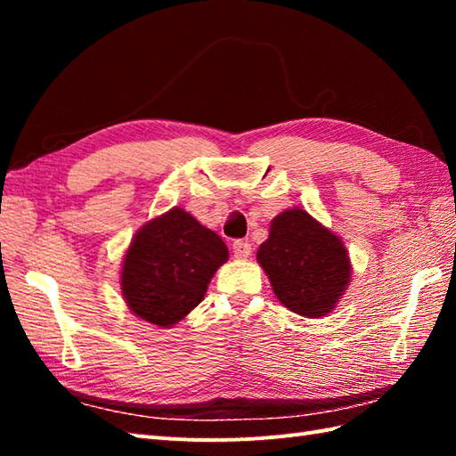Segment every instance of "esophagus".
<instances>
[{"label":"esophagus","mask_w":456,"mask_h":456,"mask_svg":"<svg viewBox=\"0 0 456 456\" xmlns=\"http://www.w3.org/2000/svg\"><path fill=\"white\" fill-rule=\"evenodd\" d=\"M250 243L248 240H235L233 243V255L237 256V258H247V256H250Z\"/></svg>","instance_id":"1"}]
</instances>
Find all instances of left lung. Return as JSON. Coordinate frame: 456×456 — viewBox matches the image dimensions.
I'll return each mask as SVG.
<instances>
[{"label":"left lung","mask_w":456,"mask_h":456,"mask_svg":"<svg viewBox=\"0 0 456 456\" xmlns=\"http://www.w3.org/2000/svg\"><path fill=\"white\" fill-rule=\"evenodd\" d=\"M256 260L280 302L305 317L331 312L353 273L343 240L299 208L273 219Z\"/></svg>","instance_id":"left-lung-1"}]
</instances>
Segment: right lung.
Wrapping results in <instances>:
<instances>
[{
	"label": "right lung",
	"mask_w": 456,
	"mask_h": 456,
	"mask_svg": "<svg viewBox=\"0 0 456 456\" xmlns=\"http://www.w3.org/2000/svg\"><path fill=\"white\" fill-rule=\"evenodd\" d=\"M227 256L217 233L182 208H172L131 240L121 268L125 304L152 325H176L201 302Z\"/></svg>",
	"instance_id": "right-lung-1"
}]
</instances>
